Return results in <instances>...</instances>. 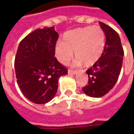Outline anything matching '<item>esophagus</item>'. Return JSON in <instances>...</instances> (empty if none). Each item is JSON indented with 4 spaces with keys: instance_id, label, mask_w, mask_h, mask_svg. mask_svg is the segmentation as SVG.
Listing matches in <instances>:
<instances>
[{
    "instance_id": "1",
    "label": "esophagus",
    "mask_w": 134,
    "mask_h": 134,
    "mask_svg": "<svg viewBox=\"0 0 134 134\" xmlns=\"http://www.w3.org/2000/svg\"><path fill=\"white\" fill-rule=\"evenodd\" d=\"M76 73V70H72V69H68V74H71V75H72V74H75Z\"/></svg>"
}]
</instances>
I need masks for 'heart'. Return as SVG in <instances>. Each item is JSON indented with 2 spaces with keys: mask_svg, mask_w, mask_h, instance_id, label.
<instances>
[{
  "mask_svg": "<svg viewBox=\"0 0 134 134\" xmlns=\"http://www.w3.org/2000/svg\"><path fill=\"white\" fill-rule=\"evenodd\" d=\"M63 41L57 42L55 51L61 64L67 65L73 56L76 57L74 64L85 66L93 65L102 56L106 44L105 33L100 26H86L67 31Z\"/></svg>",
  "mask_w": 134,
  "mask_h": 134,
  "instance_id": "1",
  "label": "heart"
}]
</instances>
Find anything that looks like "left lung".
Listing matches in <instances>:
<instances>
[{
  "mask_svg": "<svg viewBox=\"0 0 134 134\" xmlns=\"http://www.w3.org/2000/svg\"><path fill=\"white\" fill-rule=\"evenodd\" d=\"M106 35V44L100 58L86 71L88 84L82 90L92 97H101L116 83L122 65L124 50L119 35L111 27L99 22Z\"/></svg>",
  "mask_w": 134,
  "mask_h": 134,
  "instance_id": "1",
  "label": "left lung"
}]
</instances>
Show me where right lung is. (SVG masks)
Wrapping results in <instances>:
<instances>
[{
	"instance_id": "add662e5",
	"label": "right lung",
	"mask_w": 134,
	"mask_h": 134,
	"mask_svg": "<svg viewBox=\"0 0 134 134\" xmlns=\"http://www.w3.org/2000/svg\"><path fill=\"white\" fill-rule=\"evenodd\" d=\"M59 37L54 27L39 28L19 43L14 60L16 81L28 100L44 104L54 97L58 79L68 70L55 57Z\"/></svg>"
}]
</instances>
